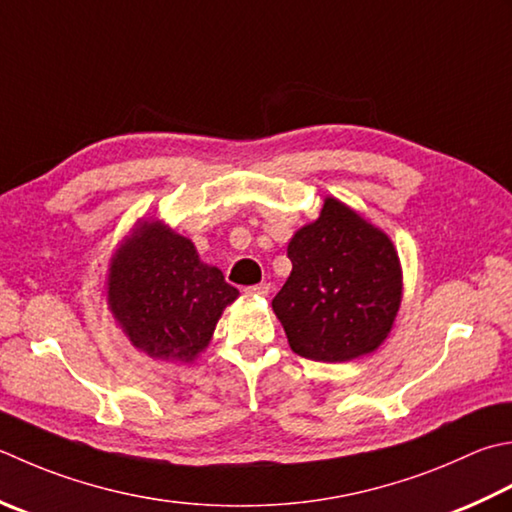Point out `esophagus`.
I'll list each match as a JSON object with an SVG mask.
<instances>
[{
	"instance_id": "34e87169",
	"label": "esophagus",
	"mask_w": 512,
	"mask_h": 512,
	"mask_svg": "<svg viewBox=\"0 0 512 512\" xmlns=\"http://www.w3.org/2000/svg\"><path fill=\"white\" fill-rule=\"evenodd\" d=\"M248 293L259 295V297H266L270 293V284H257V286H250Z\"/></svg>"
}]
</instances>
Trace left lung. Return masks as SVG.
<instances>
[{
	"instance_id": "obj_1",
	"label": "left lung",
	"mask_w": 512,
	"mask_h": 512,
	"mask_svg": "<svg viewBox=\"0 0 512 512\" xmlns=\"http://www.w3.org/2000/svg\"><path fill=\"white\" fill-rule=\"evenodd\" d=\"M293 270L273 299L293 353L353 362L382 346L402 306L397 248L355 208L326 197L315 222L288 242Z\"/></svg>"
}]
</instances>
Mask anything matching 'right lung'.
I'll list each match as a JSON object with an SVG mask.
<instances>
[{
    "mask_svg": "<svg viewBox=\"0 0 512 512\" xmlns=\"http://www.w3.org/2000/svg\"><path fill=\"white\" fill-rule=\"evenodd\" d=\"M237 297L222 270L204 264L195 244L162 219H137L108 262V310L150 359L193 364Z\"/></svg>",
    "mask_w": 512,
    "mask_h": 512,
    "instance_id": "1",
    "label": "right lung"
}]
</instances>
